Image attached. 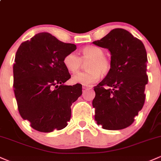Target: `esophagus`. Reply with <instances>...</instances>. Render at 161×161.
<instances>
[{"mask_svg":"<svg viewBox=\"0 0 161 161\" xmlns=\"http://www.w3.org/2000/svg\"><path fill=\"white\" fill-rule=\"evenodd\" d=\"M90 88H92V87L89 86H82V89H83V90L90 89Z\"/></svg>","mask_w":161,"mask_h":161,"instance_id":"34e87169","label":"esophagus"}]
</instances>
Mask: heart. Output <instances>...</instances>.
Instances as JSON below:
<instances>
[{"instance_id": "heart-1", "label": "heart", "mask_w": 161, "mask_h": 161, "mask_svg": "<svg viewBox=\"0 0 161 161\" xmlns=\"http://www.w3.org/2000/svg\"><path fill=\"white\" fill-rule=\"evenodd\" d=\"M82 56L79 57L76 53L71 52L64 57V65L71 73L79 71L82 66V61L88 62L86 64L88 70L80 72L74 75L72 78L73 82L82 85H90L97 82L101 73L106 75L111 69V62L110 59L104 56V51L97 46L89 45L82 49Z\"/></svg>"}]
</instances>
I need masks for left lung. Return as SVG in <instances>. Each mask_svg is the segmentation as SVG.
Returning a JSON list of instances; mask_svg holds the SVG:
<instances>
[{
    "instance_id": "1",
    "label": "left lung",
    "mask_w": 161,
    "mask_h": 161,
    "mask_svg": "<svg viewBox=\"0 0 161 161\" xmlns=\"http://www.w3.org/2000/svg\"><path fill=\"white\" fill-rule=\"evenodd\" d=\"M93 43L111 53V69L94 87L95 119L104 129H125L133 123L145 104L148 82L145 47L141 40L123 29H113Z\"/></svg>"
}]
</instances>
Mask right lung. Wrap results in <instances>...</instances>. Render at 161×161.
Returning <instances> with one entry per match:
<instances>
[{"label":"right lung","mask_w":161,"mask_h":161,"mask_svg":"<svg viewBox=\"0 0 161 161\" xmlns=\"http://www.w3.org/2000/svg\"><path fill=\"white\" fill-rule=\"evenodd\" d=\"M76 49L47 32L20 45L14 64V90L23 119L38 132H51L67 125L71 105L82 95V85L66 86L71 75L64 57Z\"/></svg>","instance_id":"1"}]
</instances>
